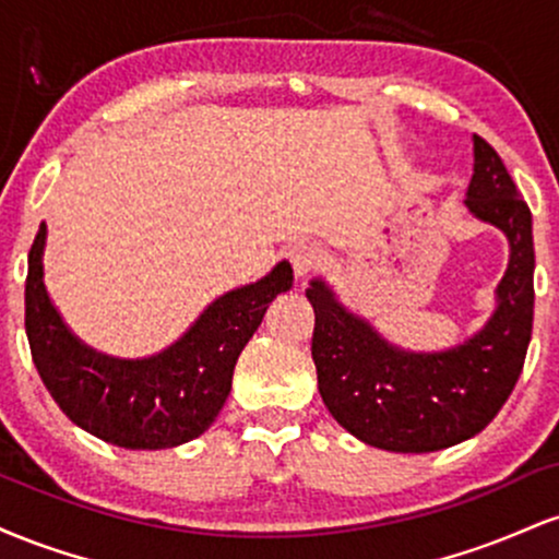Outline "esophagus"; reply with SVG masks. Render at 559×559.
I'll list each match as a JSON object with an SVG mask.
<instances>
[{"instance_id":"34e87169","label":"esophagus","mask_w":559,"mask_h":559,"mask_svg":"<svg viewBox=\"0 0 559 559\" xmlns=\"http://www.w3.org/2000/svg\"><path fill=\"white\" fill-rule=\"evenodd\" d=\"M288 258H292V265H294V273H297V278H307V275L318 267L320 249L316 247V243H297V247L288 252Z\"/></svg>"}]
</instances>
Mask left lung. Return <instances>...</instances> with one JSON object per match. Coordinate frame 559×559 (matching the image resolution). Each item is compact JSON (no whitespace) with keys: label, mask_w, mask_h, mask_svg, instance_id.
Listing matches in <instances>:
<instances>
[{"label":"left lung","mask_w":559,"mask_h":559,"mask_svg":"<svg viewBox=\"0 0 559 559\" xmlns=\"http://www.w3.org/2000/svg\"><path fill=\"white\" fill-rule=\"evenodd\" d=\"M467 213L507 236L510 260L484 329L441 352H409L386 342L342 305L323 278L307 288L316 331L312 360L329 413L365 444L423 454L484 431L521 378L534 329V230L502 157L473 136Z\"/></svg>","instance_id":"8db88e82"}]
</instances>
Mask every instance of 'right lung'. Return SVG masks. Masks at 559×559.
<instances>
[{
	"mask_svg": "<svg viewBox=\"0 0 559 559\" xmlns=\"http://www.w3.org/2000/svg\"><path fill=\"white\" fill-rule=\"evenodd\" d=\"M44 247L41 223L25 278V333L38 376L75 426L126 449H170L207 431L228 400L241 349L267 305L294 284L292 265L281 260L254 284L210 301L163 352L126 360L68 329L44 284Z\"/></svg>",
	"mask_w": 559,
	"mask_h": 559,
	"instance_id": "obj_1",
	"label": "right lung"
}]
</instances>
